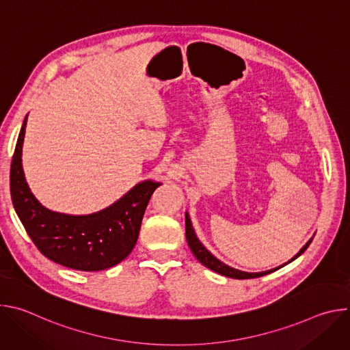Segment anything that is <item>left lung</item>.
I'll use <instances>...</instances> for the list:
<instances>
[{"instance_id":"8db88e82","label":"left lung","mask_w":350,"mask_h":350,"mask_svg":"<svg viewBox=\"0 0 350 350\" xmlns=\"http://www.w3.org/2000/svg\"><path fill=\"white\" fill-rule=\"evenodd\" d=\"M185 237H187V242H188V246H189V249L192 251V254H193V256L201 262L204 266H206L208 269H211V270H213V271H216V273H219V274H221V275H226V277H230V278H235V280H246V278H256V277H263V275H266V274H270V273H273V271H275V270H278L280 267H277V269H273V270H269V271H262V273H246V271H241V270H237V269H232V267H230V266H227V265H224L223 262H220L219 259H216L208 249L199 242V239L196 238V235H195V232H193V228H192V224H191V220H189V217H188V213H185ZM313 241V238L301 249V251H299L288 263H291L292 260H295L296 258H299L301 256L306 249H308V246L310 245V242ZM288 263H285V265H288ZM285 265H282V266H285ZM281 266V267H282Z\"/></svg>"}]
</instances>
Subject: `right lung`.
I'll return each mask as SVG.
<instances>
[{
  "instance_id": "1",
  "label": "right lung",
  "mask_w": 350,
  "mask_h": 350,
  "mask_svg": "<svg viewBox=\"0 0 350 350\" xmlns=\"http://www.w3.org/2000/svg\"><path fill=\"white\" fill-rule=\"evenodd\" d=\"M25 119L11 162L14 208L38 251L58 265L81 271L109 269L126 259L138 239L141 221L161 183L137 184L112 206L88 216L45 209L30 192L22 169Z\"/></svg>"
}]
</instances>
